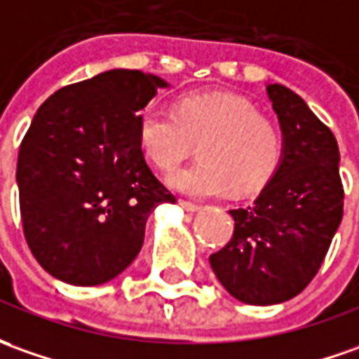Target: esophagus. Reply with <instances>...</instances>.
Returning <instances> with one entry per match:
<instances>
[{"mask_svg": "<svg viewBox=\"0 0 359 359\" xmlns=\"http://www.w3.org/2000/svg\"><path fill=\"white\" fill-rule=\"evenodd\" d=\"M180 206L184 208L187 212H200L202 206L200 204H194V202H189V200H180Z\"/></svg>", "mask_w": 359, "mask_h": 359, "instance_id": "1", "label": "esophagus"}]
</instances>
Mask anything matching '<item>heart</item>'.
I'll use <instances>...</instances> for the list:
<instances>
[{"mask_svg": "<svg viewBox=\"0 0 359 359\" xmlns=\"http://www.w3.org/2000/svg\"><path fill=\"white\" fill-rule=\"evenodd\" d=\"M139 147L155 167L172 170L198 141L200 159L170 175V187L196 198L259 190L277 172L285 153L279 128L243 97L200 92L177 108L151 104L137 119Z\"/></svg>", "mask_w": 359, "mask_h": 359, "instance_id": "1", "label": "heart"}]
</instances>
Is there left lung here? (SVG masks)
<instances>
[{
	"mask_svg": "<svg viewBox=\"0 0 359 359\" xmlns=\"http://www.w3.org/2000/svg\"><path fill=\"white\" fill-rule=\"evenodd\" d=\"M285 153L259 196L233 216L231 240L210 265L233 299L277 304L306 289L323 265L344 214L340 151L330 129L301 96L269 84Z\"/></svg>",
	"mask_w": 359,
	"mask_h": 359,
	"instance_id": "left-lung-1",
	"label": "left lung"
}]
</instances>
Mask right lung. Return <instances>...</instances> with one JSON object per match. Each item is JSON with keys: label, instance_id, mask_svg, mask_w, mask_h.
I'll return each mask as SVG.
<instances>
[{"label": "right lung", "instance_id": "1", "mask_svg": "<svg viewBox=\"0 0 359 359\" xmlns=\"http://www.w3.org/2000/svg\"><path fill=\"white\" fill-rule=\"evenodd\" d=\"M165 80L108 70L57 90L19 147L17 184L27 245L60 281L94 287L137 257L151 210L175 194L139 147V111Z\"/></svg>", "mask_w": 359, "mask_h": 359}]
</instances>
